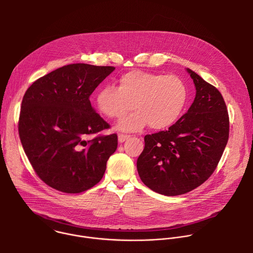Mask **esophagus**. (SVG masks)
<instances>
[{
	"label": "esophagus",
	"mask_w": 253,
	"mask_h": 253,
	"mask_svg": "<svg viewBox=\"0 0 253 253\" xmlns=\"http://www.w3.org/2000/svg\"><path fill=\"white\" fill-rule=\"evenodd\" d=\"M128 138H130V135H126V134H119L118 135V140L119 142H124L125 140H127Z\"/></svg>",
	"instance_id": "34e87169"
}]
</instances>
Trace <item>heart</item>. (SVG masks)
I'll return each mask as SVG.
<instances>
[{
  "instance_id": "obj_1",
  "label": "heart",
  "mask_w": 253,
  "mask_h": 253,
  "mask_svg": "<svg viewBox=\"0 0 253 253\" xmlns=\"http://www.w3.org/2000/svg\"><path fill=\"white\" fill-rule=\"evenodd\" d=\"M186 99V86L179 77L133 70L120 77L118 88H101L96 105L110 119H121L134 107L137 111L119 123L121 130L138 131L147 124L162 130L178 119Z\"/></svg>"
}]
</instances>
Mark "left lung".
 <instances>
[{"label": "left lung", "instance_id": "obj_1", "mask_svg": "<svg viewBox=\"0 0 253 253\" xmlns=\"http://www.w3.org/2000/svg\"><path fill=\"white\" fill-rule=\"evenodd\" d=\"M196 96L168 130L146 135L137 159L142 182L166 195L185 194L204 183L218 165L229 137V116L221 93L187 69Z\"/></svg>", "mask_w": 253, "mask_h": 253}]
</instances>
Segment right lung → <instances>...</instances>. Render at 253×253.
I'll return each instance as SVG.
<instances>
[{"mask_svg": "<svg viewBox=\"0 0 253 253\" xmlns=\"http://www.w3.org/2000/svg\"><path fill=\"white\" fill-rule=\"evenodd\" d=\"M115 70L77 63L36 80L26 91L18 123L24 151L36 174L48 186L80 193L102 179L116 151V133L91 105L90 96Z\"/></svg>", "mask_w": 253, "mask_h": 253, "instance_id": "obj_1", "label": "right lung"}]
</instances>
